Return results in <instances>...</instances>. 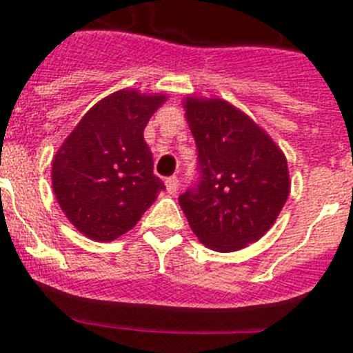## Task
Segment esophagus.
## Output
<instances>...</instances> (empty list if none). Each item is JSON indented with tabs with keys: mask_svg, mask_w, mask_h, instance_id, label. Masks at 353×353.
I'll return each mask as SVG.
<instances>
[{
	"mask_svg": "<svg viewBox=\"0 0 353 353\" xmlns=\"http://www.w3.org/2000/svg\"><path fill=\"white\" fill-rule=\"evenodd\" d=\"M166 189L170 194H176V191H179V179L176 176H170V179H166Z\"/></svg>",
	"mask_w": 353,
	"mask_h": 353,
	"instance_id": "1",
	"label": "esophagus"
}]
</instances>
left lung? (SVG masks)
<instances>
[{
	"label": "left lung",
	"mask_w": 353,
	"mask_h": 353,
	"mask_svg": "<svg viewBox=\"0 0 353 353\" xmlns=\"http://www.w3.org/2000/svg\"><path fill=\"white\" fill-rule=\"evenodd\" d=\"M183 105L199 176L179 203L201 244L239 251L269 232L285 207L286 157L269 134L226 101L187 97Z\"/></svg>",
	"instance_id": "left-lung-1"
}]
</instances>
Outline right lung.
Here are the masks:
<instances>
[{"label": "right lung", "mask_w": 353, "mask_h": 353, "mask_svg": "<svg viewBox=\"0 0 353 353\" xmlns=\"http://www.w3.org/2000/svg\"><path fill=\"white\" fill-rule=\"evenodd\" d=\"M166 95L120 90L97 102L52 159V191L83 235L109 242L136 226L164 182L143 138Z\"/></svg>", "instance_id": "obj_1"}]
</instances>
